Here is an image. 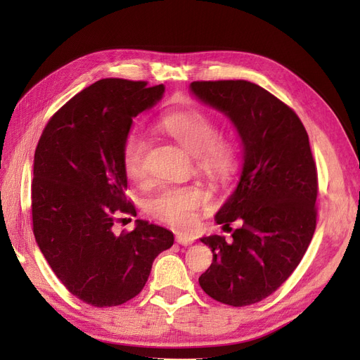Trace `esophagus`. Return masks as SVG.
I'll use <instances>...</instances> for the list:
<instances>
[{"label":"esophagus","mask_w":360,"mask_h":360,"mask_svg":"<svg viewBox=\"0 0 360 360\" xmlns=\"http://www.w3.org/2000/svg\"><path fill=\"white\" fill-rule=\"evenodd\" d=\"M176 240H177V243H180L183 246H191L195 242V238L191 236H186V234H179L176 237Z\"/></svg>","instance_id":"esophagus-1"}]
</instances>
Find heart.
Wrapping results in <instances>:
<instances>
[{
  "label": "heart",
  "instance_id": "heart-1",
  "mask_svg": "<svg viewBox=\"0 0 360 360\" xmlns=\"http://www.w3.org/2000/svg\"><path fill=\"white\" fill-rule=\"evenodd\" d=\"M156 127L195 156L198 167L210 177L226 179L233 172L237 147L233 139L217 136V127L210 117L195 110L171 111L158 120ZM147 148V138L138 130H132L124 139L123 168L129 180H146ZM205 198V192L198 186H163L147 200V212L179 230H188L197 222Z\"/></svg>",
  "mask_w": 360,
  "mask_h": 360
}]
</instances>
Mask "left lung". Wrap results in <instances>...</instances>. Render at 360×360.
<instances>
[{"instance_id": "8db88e82", "label": "left lung", "mask_w": 360, "mask_h": 360, "mask_svg": "<svg viewBox=\"0 0 360 360\" xmlns=\"http://www.w3.org/2000/svg\"><path fill=\"white\" fill-rule=\"evenodd\" d=\"M195 99L224 114L242 144L234 192L214 214L231 231L200 240L213 263L200 276L217 302L246 307L276 291L300 263L317 225V168L299 117L259 85L248 81H197Z\"/></svg>"}]
</instances>
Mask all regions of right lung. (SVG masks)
<instances>
[{
    "label": "right lung",
    "mask_w": 360,
    "mask_h": 360,
    "mask_svg": "<svg viewBox=\"0 0 360 360\" xmlns=\"http://www.w3.org/2000/svg\"><path fill=\"white\" fill-rule=\"evenodd\" d=\"M101 79L56 112L39 139L31 183L32 231L73 296L117 307L144 288L155 258L172 246L167 228L136 219L115 234L114 214H136L126 198L123 146L134 118L153 108L163 84Z\"/></svg>",
    "instance_id": "obj_1"
}]
</instances>
